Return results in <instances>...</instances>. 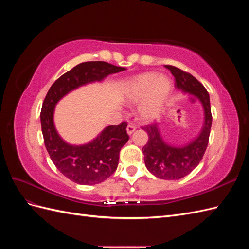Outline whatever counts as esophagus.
Instances as JSON below:
<instances>
[{
  "label": "esophagus",
  "mask_w": 249,
  "mask_h": 249,
  "mask_svg": "<svg viewBox=\"0 0 249 249\" xmlns=\"http://www.w3.org/2000/svg\"><path fill=\"white\" fill-rule=\"evenodd\" d=\"M135 130H136V126H135L134 124H129L126 127V133L129 135H132L135 132Z\"/></svg>",
  "instance_id": "1"
}]
</instances>
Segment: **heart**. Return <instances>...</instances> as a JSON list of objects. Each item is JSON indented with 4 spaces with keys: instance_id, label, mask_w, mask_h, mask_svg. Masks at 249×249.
Returning a JSON list of instances; mask_svg holds the SVG:
<instances>
[{
    "instance_id": "obj_1",
    "label": "heart",
    "mask_w": 249,
    "mask_h": 249,
    "mask_svg": "<svg viewBox=\"0 0 249 249\" xmlns=\"http://www.w3.org/2000/svg\"><path fill=\"white\" fill-rule=\"evenodd\" d=\"M172 91V82L166 74L144 72L134 77L124 87V100L129 105L139 106V117L152 122L160 115Z\"/></svg>"
}]
</instances>
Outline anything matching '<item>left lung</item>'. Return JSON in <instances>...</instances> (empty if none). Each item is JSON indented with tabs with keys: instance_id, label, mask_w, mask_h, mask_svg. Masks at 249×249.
<instances>
[{
	"instance_id": "1",
	"label": "left lung",
	"mask_w": 249,
	"mask_h": 249,
	"mask_svg": "<svg viewBox=\"0 0 249 249\" xmlns=\"http://www.w3.org/2000/svg\"><path fill=\"white\" fill-rule=\"evenodd\" d=\"M165 67L175 77L176 87L185 94L196 97L203 109V124L200 132L183 145L171 144L165 140L158 124L144 127L148 140L142 150L147 170L159 178L176 180L189 175L201 161L209 143L212 114L210 95L201 83L190 73L175 66L165 65Z\"/></svg>"
}]
</instances>
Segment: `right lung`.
<instances>
[{
	"mask_svg": "<svg viewBox=\"0 0 249 249\" xmlns=\"http://www.w3.org/2000/svg\"><path fill=\"white\" fill-rule=\"evenodd\" d=\"M125 70L104 61L80 63L55 81L43 101L40 122L44 145L57 169L74 183L100 184L114 173L120 149L129 140L127 124L106 126L95 138L84 144H71L60 136L55 126L56 105L73 90L103 82L109 74Z\"/></svg>",
	"mask_w": 249,
	"mask_h": 249,
	"instance_id": "1",
	"label": "right lung"
}]
</instances>
